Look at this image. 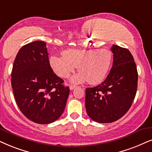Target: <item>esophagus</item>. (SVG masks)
<instances>
[{
	"mask_svg": "<svg viewBox=\"0 0 152 152\" xmlns=\"http://www.w3.org/2000/svg\"><path fill=\"white\" fill-rule=\"evenodd\" d=\"M77 88V86H69V88H70L71 90H74L75 88Z\"/></svg>",
	"mask_w": 152,
	"mask_h": 152,
	"instance_id": "34e87169",
	"label": "esophagus"
}]
</instances>
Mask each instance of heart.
I'll use <instances>...</instances> for the list:
<instances>
[{
  "mask_svg": "<svg viewBox=\"0 0 152 152\" xmlns=\"http://www.w3.org/2000/svg\"><path fill=\"white\" fill-rule=\"evenodd\" d=\"M63 57L52 56L50 64L54 72L66 78L78 67L79 73L72 78L74 83L88 80L91 85L102 82L108 74L112 61V54L107 49H69Z\"/></svg>",
  "mask_w": 152,
  "mask_h": 152,
  "instance_id": "b5f03b06",
  "label": "heart"
}]
</instances>
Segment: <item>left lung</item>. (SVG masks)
<instances>
[{
	"label": "left lung",
	"mask_w": 152,
	"mask_h": 152,
	"mask_svg": "<svg viewBox=\"0 0 152 152\" xmlns=\"http://www.w3.org/2000/svg\"><path fill=\"white\" fill-rule=\"evenodd\" d=\"M112 68L99 85L86 90V109L92 120L97 123L114 122L131 107L137 88V71L128 49L113 45Z\"/></svg>",
	"instance_id": "obj_1"
}]
</instances>
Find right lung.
<instances>
[{"label":"right lung","instance_id":"right-lung-1","mask_svg":"<svg viewBox=\"0 0 152 152\" xmlns=\"http://www.w3.org/2000/svg\"><path fill=\"white\" fill-rule=\"evenodd\" d=\"M52 69L46 43L36 41L22 47L12 70L17 104L26 118L39 124L57 120L64 111L69 88Z\"/></svg>","mask_w":152,"mask_h":152}]
</instances>
